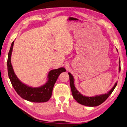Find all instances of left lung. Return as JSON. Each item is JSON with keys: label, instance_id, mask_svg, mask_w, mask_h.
I'll return each mask as SVG.
<instances>
[{"label": "left lung", "instance_id": "left-lung-1", "mask_svg": "<svg viewBox=\"0 0 127 127\" xmlns=\"http://www.w3.org/2000/svg\"><path fill=\"white\" fill-rule=\"evenodd\" d=\"M120 63H121V61H120L119 60V71H121V65H120ZM68 74L69 75L70 77V84L73 97H74V98L76 100V101L77 102H78L79 103L82 104V105L85 106H96L100 105L101 104L105 101L106 99L109 96V95L112 94L113 90H114L115 88L116 87V86L117 85V83H115L114 86H113V88L107 93V94L100 95H98V96L97 95V96L94 97H88L83 96V95H81L80 93L76 90V89L75 88L74 83V77H73L72 75L71 74L70 72H68Z\"/></svg>", "mask_w": 127, "mask_h": 127}]
</instances>
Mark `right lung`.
Instances as JSON below:
<instances>
[{"label":"right lung","mask_w":127,"mask_h":127,"mask_svg":"<svg viewBox=\"0 0 127 127\" xmlns=\"http://www.w3.org/2000/svg\"><path fill=\"white\" fill-rule=\"evenodd\" d=\"M13 41L8 53L7 66L8 76L9 77L12 85L22 98L29 101L34 103H43L47 101L52 95L53 86L56 81L58 77L62 72H65V68L61 67L58 69L52 70L48 75V81L43 86L39 88H32L25 85L17 78L14 74L11 64V55H12L13 47L14 44Z\"/></svg>","instance_id":"1"}]
</instances>
